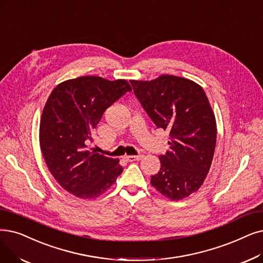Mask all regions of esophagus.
Returning <instances> with one entry per match:
<instances>
[{"label": "esophagus", "mask_w": 263, "mask_h": 263, "mask_svg": "<svg viewBox=\"0 0 263 263\" xmlns=\"http://www.w3.org/2000/svg\"><path fill=\"white\" fill-rule=\"evenodd\" d=\"M124 158L127 159V161H129V162L139 161V160H141V159L143 158V155H138V156H125Z\"/></svg>", "instance_id": "1"}]
</instances>
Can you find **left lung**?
Listing matches in <instances>:
<instances>
[{"label":"left lung","mask_w":263,"mask_h":263,"mask_svg":"<svg viewBox=\"0 0 263 263\" xmlns=\"http://www.w3.org/2000/svg\"><path fill=\"white\" fill-rule=\"evenodd\" d=\"M130 83L156 127L170 133L151 184L170 200L184 199L202 186L213 161L217 128L209 99L200 85L173 75Z\"/></svg>","instance_id":"8db88e82"}]
</instances>
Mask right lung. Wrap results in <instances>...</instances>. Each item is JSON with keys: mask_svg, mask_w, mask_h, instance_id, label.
Returning <instances> with one entry per match:
<instances>
[{"mask_svg": "<svg viewBox=\"0 0 263 263\" xmlns=\"http://www.w3.org/2000/svg\"><path fill=\"white\" fill-rule=\"evenodd\" d=\"M132 90L124 79L99 76L68 79L45 104L40 124L41 149L59 185L81 199H95L122 173L118 159L91 152L92 132L106 108Z\"/></svg>", "mask_w": 263, "mask_h": 263, "instance_id": "1", "label": "right lung"}]
</instances>
